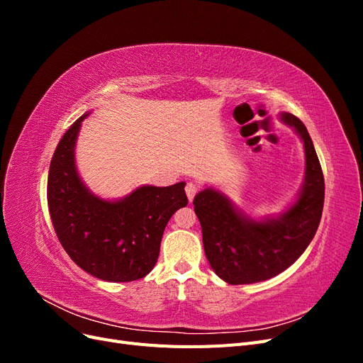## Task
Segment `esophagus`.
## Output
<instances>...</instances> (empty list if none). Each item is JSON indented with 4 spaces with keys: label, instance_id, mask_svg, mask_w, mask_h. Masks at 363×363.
I'll list each match as a JSON object with an SVG mask.
<instances>
[{
    "label": "esophagus",
    "instance_id": "obj_1",
    "mask_svg": "<svg viewBox=\"0 0 363 363\" xmlns=\"http://www.w3.org/2000/svg\"><path fill=\"white\" fill-rule=\"evenodd\" d=\"M199 192V186H196L195 183H188L186 184V195H188V200L189 201H192L194 200V196H195V194Z\"/></svg>",
    "mask_w": 363,
    "mask_h": 363
}]
</instances>
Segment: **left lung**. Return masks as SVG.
<instances>
[{"label": "left lung", "mask_w": 363, "mask_h": 363, "mask_svg": "<svg viewBox=\"0 0 363 363\" xmlns=\"http://www.w3.org/2000/svg\"><path fill=\"white\" fill-rule=\"evenodd\" d=\"M279 119L304 147V180L295 200L279 215L250 216L212 186L195 195L206 257L219 279L230 284L265 281L288 269L309 247L321 221L324 175L313 142L301 121L288 112Z\"/></svg>", "instance_id": "left-lung-1"}]
</instances>
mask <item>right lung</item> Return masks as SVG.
I'll use <instances>...</instances> for the list:
<instances>
[{
    "instance_id": "right-lung-1",
    "label": "right lung",
    "mask_w": 363,
    "mask_h": 363,
    "mask_svg": "<svg viewBox=\"0 0 363 363\" xmlns=\"http://www.w3.org/2000/svg\"><path fill=\"white\" fill-rule=\"evenodd\" d=\"M80 116L54 151L48 172V208L62 247L83 271L104 281H133L155 268L160 240L174 212L188 204L184 182L139 186L123 199L95 195L80 177L75 145Z\"/></svg>"
}]
</instances>
